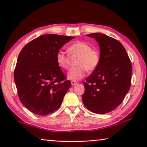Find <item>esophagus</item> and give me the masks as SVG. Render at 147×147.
Returning a JSON list of instances; mask_svg holds the SVG:
<instances>
[{"mask_svg": "<svg viewBox=\"0 0 147 147\" xmlns=\"http://www.w3.org/2000/svg\"><path fill=\"white\" fill-rule=\"evenodd\" d=\"M77 83H78V82H76V81H74V80H73V81H71V84L73 85V86H75Z\"/></svg>", "mask_w": 147, "mask_h": 147, "instance_id": "esophagus-1", "label": "esophagus"}]
</instances>
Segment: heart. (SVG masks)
Segmentation results:
<instances>
[{"mask_svg": "<svg viewBox=\"0 0 147 147\" xmlns=\"http://www.w3.org/2000/svg\"><path fill=\"white\" fill-rule=\"evenodd\" d=\"M69 55H78L76 67H73L67 73V78L71 80H79L85 76L86 71H92L99 65L100 57L97 51L92 50L89 44L82 41L72 44L68 48ZM64 52L59 50L55 55L57 65L63 69H68L70 57Z\"/></svg>", "mask_w": 147, "mask_h": 147, "instance_id": "heart-1", "label": "heart"}]
</instances>
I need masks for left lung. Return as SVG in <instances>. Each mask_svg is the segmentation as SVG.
<instances>
[{"instance_id":"8db88e82","label":"left lung","mask_w":147,"mask_h":147,"mask_svg":"<svg viewBox=\"0 0 147 147\" xmlns=\"http://www.w3.org/2000/svg\"><path fill=\"white\" fill-rule=\"evenodd\" d=\"M100 48L99 65L84 82L82 97L88 110L105 114L120 105L131 86L132 67L126 50L119 41L106 34L91 33Z\"/></svg>"}]
</instances>
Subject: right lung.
Returning a JSON list of instances; mask_svg holds the SVG:
<instances>
[{"mask_svg":"<svg viewBox=\"0 0 147 147\" xmlns=\"http://www.w3.org/2000/svg\"><path fill=\"white\" fill-rule=\"evenodd\" d=\"M74 36L46 34L27 43L21 51L14 70V81L21 102L41 116L61 106L71 83L55 60L57 52Z\"/></svg>","mask_w":147,"mask_h":147,"instance_id":"right-lung-1","label":"right lung"}]
</instances>
